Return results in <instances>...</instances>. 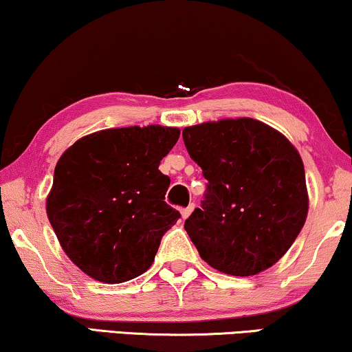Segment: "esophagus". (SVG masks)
<instances>
[{
	"instance_id": "obj_1",
	"label": "esophagus",
	"mask_w": 352,
	"mask_h": 352,
	"mask_svg": "<svg viewBox=\"0 0 352 352\" xmlns=\"http://www.w3.org/2000/svg\"><path fill=\"white\" fill-rule=\"evenodd\" d=\"M192 210H195V204H190L188 207H185V209H182V219L186 220Z\"/></svg>"
}]
</instances>
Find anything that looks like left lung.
Masks as SVG:
<instances>
[{
    "instance_id": "8db88e82",
    "label": "left lung",
    "mask_w": 352,
    "mask_h": 352,
    "mask_svg": "<svg viewBox=\"0 0 352 352\" xmlns=\"http://www.w3.org/2000/svg\"><path fill=\"white\" fill-rule=\"evenodd\" d=\"M207 190L185 230L212 268L254 276L279 261L308 215L305 166L279 131L252 118L183 129Z\"/></svg>"
}]
</instances>
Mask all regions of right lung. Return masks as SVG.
Returning a JSON list of instances; mask_svg holds the SVG:
<instances>
[{"label":"right lung","instance_id":"1","mask_svg":"<svg viewBox=\"0 0 352 352\" xmlns=\"http://www.w3.org/2000/svg\"><path fill=\"white\" fill-rule=\"evenodd\" d=\"M177 127L105 129L79 138L58 160L46 201L62 249L82 273L120 284L150 268L180 212L166 204L160 170Z\"/></svg>","mask_w":352,"mask_h":352}]
</instances>
